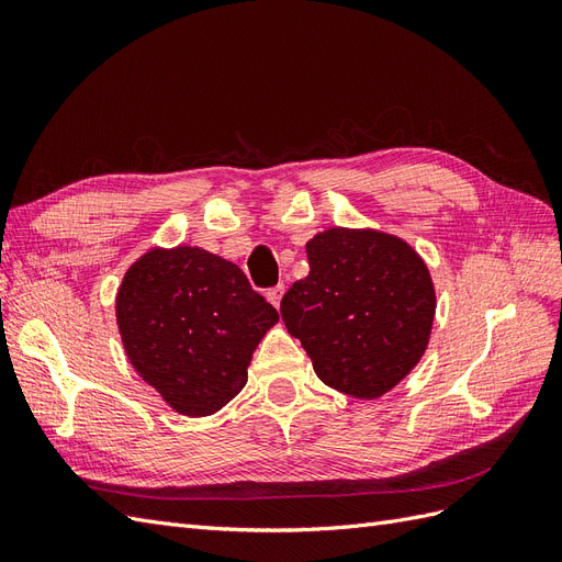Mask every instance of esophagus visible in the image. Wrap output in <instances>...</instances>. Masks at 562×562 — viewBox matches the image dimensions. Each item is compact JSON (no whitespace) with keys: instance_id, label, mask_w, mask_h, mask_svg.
I'll list each match as a JSON object with an SVG mask.
<instances>
[{"instance_id":"esophagus-1","label":"esophagus","mask_w":562,"mask_h":562,"mask_svg":"<svg viewBox=\"0 0 562 562\" xmlns=\"http://www.w3.org/2000/svg\"><path fill=\"white\" fill-rule=\"evenodd\" d=\"M283 291H285V288H283V283H279V285H274V288H269V291H267V300H269L271 304H274V307H277V310H279V304H281Z\"/></svg>"}]
</instances>
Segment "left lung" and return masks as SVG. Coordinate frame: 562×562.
<instances>
[{"label":"left lung","instance_id":"obj_1","mask_svg":"<svg viewBox=\"0 0 562 562\" xmlns=\"http://www.w3.org/2000/svg\"><path fill=\"white\" fill-rule=\"evenodd\" d=\"M310 274L281 300L285 328L316 375L353 398L396 386L429 342L436 293L427 265L382 232L335 227L307 244Z\"/></svg>","mask_w":562,"mask_h":562}]
</instances>
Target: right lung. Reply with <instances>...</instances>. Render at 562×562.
Segmentation results:
<instances>
[{"mask_svg": "<svg viewBox=\"0 0 562 562\" xmlns=\"http://www.w3.org/2000/svg\"><path fill=\"white\" fill-rule=\"evenodd\" d=\"M277 321L239 267L190 246L143 255L116 295L128 361L173 411L192 417L239 394L255 347Z\"/></svg>", "mask_w": 562, "mask_h": 562, "instance_id": "1", "label": "right lung"}]
</instances>
